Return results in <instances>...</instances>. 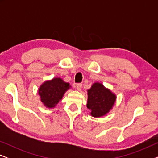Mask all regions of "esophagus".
<instances>
[{"label":"esophagus","mask_w":158,"mask_h":158,"mask_svg":"<svg viewBox=\"0 0 158 158\" xmlns=\"http://www.w3.org/2000/svg\"><path fill=\"white\" fill-rule=\"evenodd\" d=\"M75 88H76L77 90L81 91V88H82V84H77V85H75Z\"/></svg>","instance_id":"esophagus-1"}]
</instances>
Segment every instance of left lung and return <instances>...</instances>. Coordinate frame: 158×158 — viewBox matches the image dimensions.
Listing matches in <instances>:
<instances>
[{
    "mask_svg": "<svg viewBox=\"0 0 158 158\" xmlns=\"http://www.w3.org/2000/svg\"><path fill=\"white\" fill-rule=\"evenodd\" d=\"M87 91V108L93 117H102L113 109L116 101V95L102 83L95 82Z\"/></svg>",
    "mask_w": 158,
    "mask_h": 158,
    "instance_id": "8db88e82",
    "label": "left lung"
}]
</instances>
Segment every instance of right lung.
<instances>
[{"mask_svg":"<svg viewBox=\"0 0 158 158\" xmlns=\"http://www.w3.org/2000/svg\"><path fill=\"white\" fill-rule=\"evenodd\" d=\"M70 88V83L64 82L61 77H56L44 81L39 88L38 94L44 106L53 109Z\"/></svg>","mask_w":158,"mask_h":158,"instance_id":"1","label":"right lung"}]
</instances>
